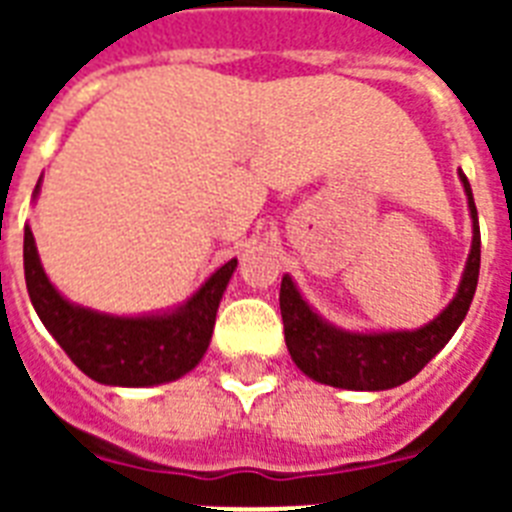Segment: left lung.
<instances>
[{"instance_id":"8db88e82","label":"left lung","mask_w":512,"mask_h":512,"mask_svg":"<svg viewBox=\"0 0 512 512\" xmlns=\"http://www.w3.org/2000/svg\"><path fill=\"white\" fill-rule=\"evenodd\" d=\"M462 188L468 196L473 220V244L462 273L457 295L436 319L412 332H348L329 324L305 303L292 276L281 279L279 305L284 319V340L297 369L311 380L345 390H388L404 385L452 340L462 319L468 316L478 287L481 268V231L473 191L465 172L460 170Z\"/></svg>"}]
</instances>
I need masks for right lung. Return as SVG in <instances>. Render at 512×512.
Wrapping results in <instances>:
<instances>
[{
	"label": "right lung",
	"instance_id": "right-lung-1",
	"mask_svg": "<svg viewBox=\"0 0 512 512\" xmlns=\"http://www.w3.org/2000/svg\"><path fill=\"white\" fill-rule=\"evenodd\" d=\"M236 265V257L220 265L175 311L111 316L68 303L44 273L31 228L26 225L23 231V271L36 316L87 377L119 388L162 385L199 364L212 340L217 305Z\"/></svg>",
	"mask_w": 512,
	"mask_h": 512
}]
</instances>
